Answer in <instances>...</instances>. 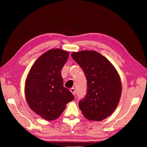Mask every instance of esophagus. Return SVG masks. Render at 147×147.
Returning <instances> with one entry per match:
<instances>
[{
	"label": "esophagus",
	"mask_w": 147,
	"mask_h": 147,
	"mask_svg": "<svg viewBox=\"0 0 147 147\" xmlns=\"http://www.w3.org/2000/svg\"><path fill=\"white\" fill-rule=\"evenodd\" d=\"M70 91L72 92V93L75 96V89L74 88H71V90H70Z\"/></svg>",
	"instance_id": "1"
}]
</instances>
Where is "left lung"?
I'll list each match as a JSON object with an SVG mask.
<instances>
[{
  "instance_id": "obj_1",
  "label": "left lung",
  "mask_w": 147,
  "mask_h": 147,
  "mask_svg": "<svg viewBox=\"0 0 147 147\" xmlns=\"http://www.w3.org/2000/svg\"><path fill=\"white\" fill-rule=\"evenodd\" d=\"M71 56L87 79L86 95L79 102L82 114L89 120L105 119L116 109L121 94L117 70L106 57L94 51L73 52Z\"/></svg>"
}]
</instances>
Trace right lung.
Here are the masks:
<instances>
[{
	"label": "right lung",
	"mask_w": 147,
	"mask_h": 147,
	"mask_svg": "<svg viewBox=\"0 0 147 147\" xmlns=\"http://www.w3.org/2000/svg\"><path fill=\"white\" fill-rule=\"evenodd\" d=\"M69 53L51 49L36 60L27 75L24 92L30 109L47 121L57 119L74 99L71 91L63 86L61 71Z\"/></svg>",
	"instance_id": "add662e5"
}]
</instances>
